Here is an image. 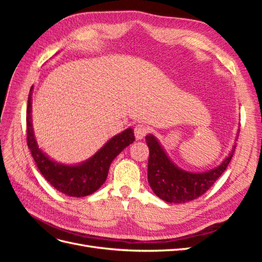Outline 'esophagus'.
<instances>
[{
  "label": "esophagus",
  "mask_w": 262,
  "mask_h": 262,
  "mask_svg": "<svg viewBox=\"0 0 262 262\" xmlns=\"http://www.w3.org/2000/svg\"><path fill=\"white\" fill-rule=\"evenodd\" d=\"M147 133V128L145 125H142V124H138L136 126V129H134V136H136L137 140H142L144 137L145 134Z\"/></svg>",
  "instance_id": "esophagus-1"
}]
</instances>
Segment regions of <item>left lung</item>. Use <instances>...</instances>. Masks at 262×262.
Returning a JSON list of instances; mask_svg holds the SVG:
<instances>
[{"instance_id":"1","label":"left lung","mask_w":262,"mask_h":262,"mask_svg":"<svg viewBox=\"0 0 262 262\" xmlns=\"http://www.w3.org/2000/svg\"><path fill=\"white\" fill-rule=\"evenodd\" d=\"M145 141L149 149L147 164L149 187L160 199L169 203L192 201L207 192L227 168L236 148L234 144L216 167L195 172L182 169L173 163L153 134H147Z\"/></svg>"}]
</instances>
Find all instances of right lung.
I'll use <instances>...</instances> for the list:
<instances>
[{"instance_id": "add662e5", "label": "right lung", "mask_w": 262, "mask_h": 262, "mask_svg": "<svg viewBox=\"0 0 262 262\" xmlns=\"http://www.w3.org/2000/svg\"><path fill=\"white\" fill-rule=\"evenodd\" d=\"M33 90L34 86H31L27 106V144L38 169L52 187L67 195L81 198L97 191L106 181L113 161L136 141L133 129H125L109 139L96 153L84 162L77 164L57 162L46 154L37 143L31 118Z\"/></svg>"}]
</instances>
